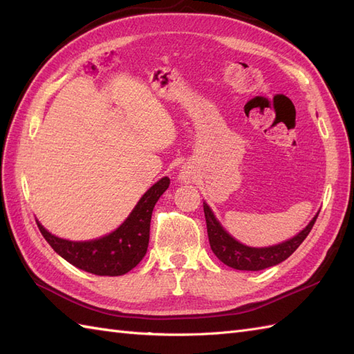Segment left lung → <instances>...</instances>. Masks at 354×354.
Returning a JSON list of instances; mask_svg holds the SVG:
<instances>
[{"mask_svg": "<svg viewBox=\"0 0 354 354\" xmlns=\"http://www.w3.org/2000/svg\"><path fill=\"white\" fill-rule=\"evenodd\" d=\"M203 211L207 227V238H209V245L214 254L218 257L224 265H227L238 270H261L270 266H275L281 261H284L301 245L304 239L311 232L313 225L317 220V214L310 221L306 227L297 233L296 236L288 239L278 245L265 247V248H252L238 242L234 238L223 229L220 221L215 218L211 207L203 202Z\"/></svg>", "mask_w": 354, "mask_h": 354, "instance_id": "obj_1", "label": "left lung"}]
</instances>
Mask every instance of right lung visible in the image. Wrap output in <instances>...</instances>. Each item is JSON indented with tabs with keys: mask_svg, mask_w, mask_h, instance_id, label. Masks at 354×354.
I'll return each mask as SVG.
<instances>
[{
	"mask_svg": "<svg viewBox=\"0 0 354 354\" xmlns=\"http://www.w3.org/2000/svg\"><path fill=\"white\" fill-rule=\"evenodd\" d=\"M170 179L161 178L142 196L131 214L115 232L106 236L73 242L53 236L37 221L43 238L68 263L85 272L102 277H118L130 272L147 254L149 225L153 206L169 188Z\"/></svg>",
	"mask_w": 354,
	"mask_h": 354,
	"instance_id": "obj_1",
	"label": "right lung"
}]
</instances>
